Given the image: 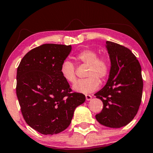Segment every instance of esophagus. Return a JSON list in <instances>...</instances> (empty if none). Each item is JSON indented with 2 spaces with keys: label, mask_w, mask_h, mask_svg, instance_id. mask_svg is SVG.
Masks as SVG:
<instances>
[{
  "label": "esophagus",
  "mask_w": 153,
  "mask_h": 153,
  "mask_svg": "<svg viewBox=\"0 0 153 153\" xmlns=\"http://www.w3.org/2000/svg\"><path fill=\"white\" fill-rule=\"evenodd\" d=\"M85 99H86L87 101H90V100L92 99V96L89 94H86L85 95Z\"/></svg>",
  "instance_id": "34e87169"
}]
</instances>
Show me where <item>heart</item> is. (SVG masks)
<instances>
[{
  "mask_svg": "<svg viewBox=\"0 0 153 153\" xmlns=\"http://www.w3.org/2000/svg\"><path fill=\"white\" fill-rule=\"evenodd\" d=\"M78 62L88 65L85 73L87 78L77 80L73 85L75 92L88 94L98 88L100 78L104 80L109 72V62L105 57H98V53L94 50L85 49L80 51L75 56ZM60 74L67 82H73L76 79L75 68L71 61L64 60L60 66Z\"/></svg>",
  "mask_w": 153,
  "mask_h": 153,
  "instance_id": "heart-1",
  "label": "heart"
}]
</instances>
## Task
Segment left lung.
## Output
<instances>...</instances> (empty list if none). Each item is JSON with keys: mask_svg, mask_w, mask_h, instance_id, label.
<instances>
[{"mask_svg": "<svg viewBox=\"0 0 153 153\" xmlns=\"http://www.w3.org/2000/svg\"><path fill=\"white\" fill-rule=\"evenodd\" d=\"M111 68L105 86L94 95L103 101L100 124L111 128L126 126L134 119L141 103L143 81L140 62L127 47L106 41Z\"/></svg>", "mask_w": 153, "mask_h": 153, "instance_id": "left-lung-1", "label": "left lung"}]
</instances>
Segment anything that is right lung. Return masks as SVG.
Segmentation results:
<instances>
[{
    "label": "right lung",
    "mask_w": 153,
    "mask_h": 153,
    "mask_svg": "<svg viewBox=\"0 0 153 153\" xmlns=\"http://www.w3.org/2000/svg\"><path fill=\"white\" fill-rule=\"evenodd\" d=\"M71 45L45 44L29 51L17 69L16 95L28 125L43 134H58L68 127L85 95L71 94L60 74Z\"/></svg>",
    "instance_id": "add662e5"
}]
</instances>
